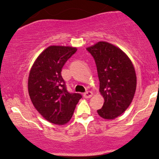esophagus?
<instances>
[{"mask_svg": "<svg viewBox=\"0 0 159 159\" xmlns=\"http://www.w3.org/2000/svg\"><path fill=\"white\" fill-rule=\"evenodd\" d=\"M92 95H93V93L91 92V91H86V92H85V93H84V98H91V97H92Z\"/></svg>", "mask_w": 159, "mask_h": 159, "instance_id": "34e87169", "label": "esophagus"}]
</instances>
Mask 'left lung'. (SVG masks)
<instances>
[{
  "instance_id": "left-lung-1",
  "label": "left lung",
  "mask_w": 159,
  "mask_h": 159,
  "mask_svg": "<svg viewBox=\"0 0 159 159\" xmlns=\"http://www.w3.org/2000/svg\"><path fill=\"white\" fill-rule=\"evenodd\" d=\"M93 56L100 81V92L104 98L98 114L113 120L128 108L136 89V75L128 56L113 45L99 42L87 48Z\"/></svg>"
}]
</instances>
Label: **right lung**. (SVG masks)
<instances>
[{"label": "right lung", "instance_id": "add662e5", "mask_svg": "<svg viewBox=\"0 0 159 159\" xmlns=\"http://www.w3.org/2000/svg\"><path fill=\"white\" fill-rule=\"evenodd\" d=\"M76 48L52 46L45 49L32 67L28 91L37 111L50 123L63 125L71 120L81 93L68 91L61 76L63 66Z\"/></svg>", "mask_w": 159, "mask_h": 159}]
</instances>
